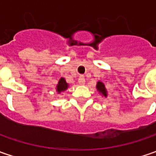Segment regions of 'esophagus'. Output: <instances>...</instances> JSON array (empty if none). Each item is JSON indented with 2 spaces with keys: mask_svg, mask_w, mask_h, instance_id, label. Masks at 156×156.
<instances>
[{
  "mask_svg": "<svg viewBox=\"0 0 156 156\" xmlns=\"http://www.w3.org/2000/svg\"><path fill=\"white\" fill-rule=\"evenodd\" d=\"M78 83L80 85H84L85 84V77L83 75H81L78 79Z\"/></svg>",
  "mask_w": 156,
  "mask_h": 156,
  "instance_id": "1",
  "label": "esophagus"
}]
</instances>
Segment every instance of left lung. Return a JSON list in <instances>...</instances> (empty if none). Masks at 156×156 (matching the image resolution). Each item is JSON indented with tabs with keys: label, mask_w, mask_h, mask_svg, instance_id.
<instances>
[{
	"label": "left lung",
	"mask_w": 156,
	"mask_h": 156,
	"mask_svg": "<svg viewBox=\"0 0 156 156\" xmlns=\"http://www.w3.org/2000/svg\"><path fill=\"white\" fill-rule=\"evenodd\" d=\"M96 89H97V91L99 92V94L102 97H107L108 96L107 88H106L104 83L102 81H97V83H96Z\"/></svg>",
	"instance_id": "8db88e82"
}]
</instances>
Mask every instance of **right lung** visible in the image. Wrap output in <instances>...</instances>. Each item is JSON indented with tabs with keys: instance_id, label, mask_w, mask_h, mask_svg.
<instances>
[{
	"instance_id": "1",
	"label": "right lung",
	"mask_w": 156,
	"mask_h": 156,
	"mask_svg": "<svg viewBox=\"0 0 156 156\" xmlns=\"http://www.w3.org/2000/svg\"><path fill=\"white\" fill-rule=\"evenodd\" d=\"M69 87V83L66 81L65 80V78H63L62 77L59 81H58V83H57L56 87H55V89H56V92L58 94H61L62 92H64V91H66L67 89H68V87Z\"/></svg>"
}]
</instances>
